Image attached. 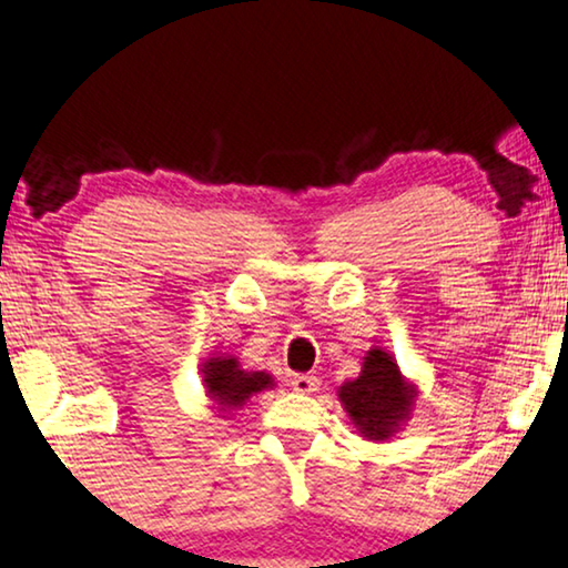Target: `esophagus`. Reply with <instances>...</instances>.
Returning a JSON list of instances; mask_svg holds the SVG:
<instances>
[{"mask_svg":"<svg viewBox=\"0 0 568 568\" xmlns=\"http://www.w3.org/2000/svg\"><path fill=\"white\" fill-rule=\"evenodd\" d=\"M292 388L296 390V394H314V390L320 388V378H317V375H310V373L294 375Z\"/></svg>","mask_w":568,"mask_h":568,"instance_id":"34e87169","label":"esophagus"}]
</instances>
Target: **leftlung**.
<instances>
[{
    "instance_id": "8db88e82",
    "label": "left lung",
    "mask_w": 568,
    "mask_h": 568,
    "mask_svg": "<svg viewBox=\"0 0 568 568\" xmlns=\"http://www.w3.org/2000/svg\"><path fill=\"white\" fill-rule=\"evenodd\" d=\"M414 396L416 390L404 381L394 357L381 347L365 355L355 381L339 386V400L347 416L368 439H388L412 414Z\"/></svg>"
}]
</instances>
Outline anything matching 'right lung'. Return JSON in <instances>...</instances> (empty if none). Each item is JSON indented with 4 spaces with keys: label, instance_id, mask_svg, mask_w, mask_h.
Here are the masks:
<instances>
[{
    "label": "right lung",
    "instance_id": "add662e5",
    "mask_svg": "<svg viewBox=\"0 0 568 568\" xmlns=\"http://www.w3.org/2000/svg\"><path fill=\"white\" fill-rule=\"evenodd\" d=\"M203 386L205 394L217 404V412H231V408L246 404V400L258 394V390L274 386V381L268 373L241 371L239 361L225 355L211 357V361L203 365Z\"/></svg>",
    "mask_w": 568,
    "mask_h": 568
}]
</instances>
